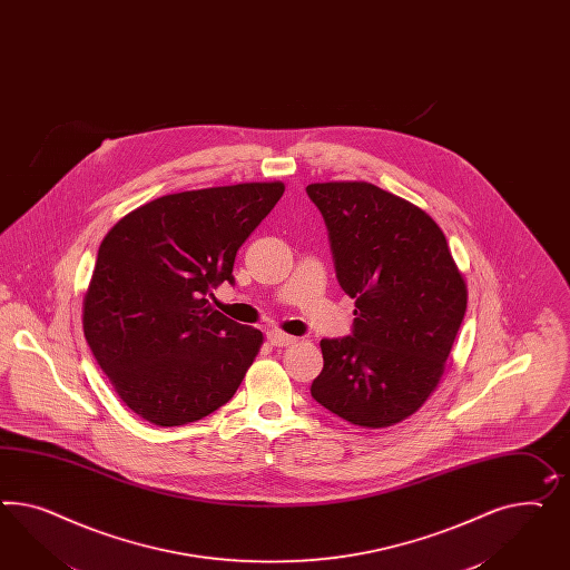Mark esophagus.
I'll return each mask as SVG.
<instances>
[{
  "mask_svg": "<svg viewBox=\"0 0 570 570\" xmlns=\"http://www.w3.org/2000/svg\"><path fill=\"white\" fill-rule=\"evenodd\" d=\"M266 340L273 343V345H278V347L295 343V337H293V335H287V333H283V331H277V328H271V331L266 333Z\"/></svg>",
  "mask_w": 570,
  "mask_h": 570,
  "instance_id": "obj_1",
  "label": "esophagus"
}]
</instances>
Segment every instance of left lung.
<instances>
[{
    "label": "left lung",
    "instance_id": "8db88e82",
    "mask_svg": "<svg viewBox=\"0 0 570 570\" xmlns=\"http://www.w3.org/2000/svg\"><path fill=\"white\" fill-rule=\"evenodd\" d=\"M352 335L323 340L312 397L358 426H391L435 391L466 312V283L438 223L364 180L312 183Z\"/></svg>",
    "mask_w": 570,
    "mask_h": 570
}]
</instances>
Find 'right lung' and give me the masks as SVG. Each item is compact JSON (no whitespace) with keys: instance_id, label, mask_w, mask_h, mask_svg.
I'll use <instances>...</instances> for the list:
<instances>
[{"instance_id":"1","label":"right lung","mask_w":570,"mask_h":570,"mask_svg":"<svg viewBox=\"0 0 570 570\" xmlns=\"http://www.w3.org/2000/svg\"><path fill=\"white\" fill-rule=\"evenodd\" d=\"M283 191V183H239L158 197L104 237L82 331L120 400L147 423H194L242 385L262 333L208 297L235 283L237 249Z\"/></svg>"}]
</instances>
